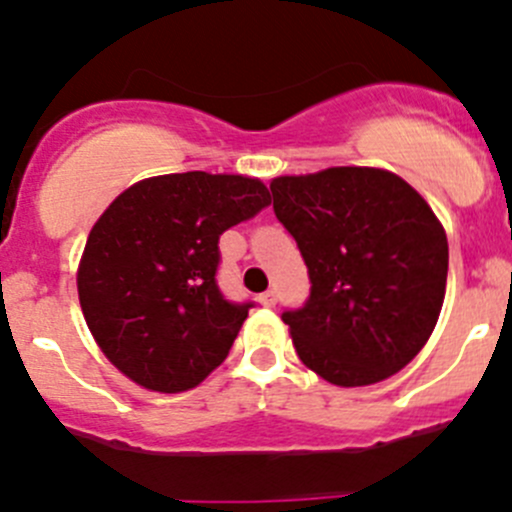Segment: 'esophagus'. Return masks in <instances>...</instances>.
Returning <instances> with one entry per match:
<instances>
[{
    "label": "esophagus",
    "instance_id": "1",
    "mask_svg": "<svg viewBox=\"0 0 512 512\" xmlns=\"http://www.w3.org/2000/svg\"><path fill=\"white\" fill-rule=\"evenodd\" d=\"M257 300H260L262 307H275L277 292H275V290H267V292H262V295L257 297Z\"/></svg>",
    "mask_w": 512,
    "mask_h": 512
}]
</instances>
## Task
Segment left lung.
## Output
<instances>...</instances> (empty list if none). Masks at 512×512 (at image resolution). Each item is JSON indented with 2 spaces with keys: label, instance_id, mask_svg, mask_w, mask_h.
Instances as JSON below:
<instances>
[{
  "label": "left lung",
  "instance_id": "1",
  "mask_svg": "<svg viewBox=\"0 0 512 512\" xmlns=\"http://www.w3.org/2000/svg\"><path fill=\"white\" fill-rule=\"evenodd\" d=\"M272 207L310 272V300L282 312L297 357L322 380H388L425 347L448 282V237L395 172L327 167L270 182Z\"/></svg>",
  "mask_w": 512,
  "mask_h": 512
}]
</instances>
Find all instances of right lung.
I'll return each instance as SVG.
<instances>
[{
  "instance_id": "obj_1",
  "label": "right lung",
  "mask_w": 512,
  "mask_h": 512,
  "mask_svg": "<svg viewBox=\"0 0 512 512\" xmlns=\"http://www.w3.org/2000/svg\"><path fill=\"white\" fill-rule=\"evenodd\" d=\"M270 205L257 177L177 172L135 182L89 230L77 267L99 350L155 393L197 388L230 352L247 305L215 282L220 235Z\"/></svg>"
}]
</instances>
